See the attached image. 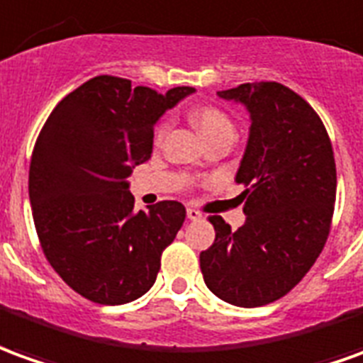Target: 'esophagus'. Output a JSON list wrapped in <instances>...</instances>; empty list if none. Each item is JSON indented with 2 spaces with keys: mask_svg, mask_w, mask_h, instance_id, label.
Instances as JSON below:
<instances>
[{
  "mask_svg": "<svg viewBox=\"0 0 363 363\" xmlns=\"http://www.w3.org/2000/svg\"><path fill=\"white\" fill-rule=\"evenodd\" d=\"M201 217H203L201 213H199L197 209H194V207H189V209H187V218H189V220H199Z\"/></svg>",
  "mask_w": 363,
  "mask_h": 363,
  "instance_id": "esophagus-1",
  "label": "esophagus"
}]
</instances>
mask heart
I'll return each mask as SVG.
<instances>
[{"label":"heart","mask_w":363,"mask_h":363,"mask_svg":"<svg viewBox=\"0 0 363 363\" xmlns=\"http://www.w3.org/2000/svg\"><path fill=\"white\" fill-rule=\"evenodd\" d=\"M191 119H194V125L201 133L205 140L211 138V136L218 135V133H227V130L233 133V123H230V119L223 111L215 109V107H201V109H197ZM162 133H164V127L158 128L156 136L160 138Z\"/></svg>","instance_id":"obj_1"}]
</instances>
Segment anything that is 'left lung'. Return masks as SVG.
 Returning a JSON list of instances; mask_svg holds the SVG:
<instances>
[{"label": "left lung", "instance_id": "obj_1", "mask_svg": "<svg viewBox=\"0 0 363 363\" xmlns=\"http://www.w3.org/2000/svg\"><path fill=\"white\" fill-rule=\"evenodd\" d=\"M246 107L250 130L236 182L246 220L230 230L211 215L215 242L201 252L205 285L236 307H262L289 293L326 242L336 199L330 138L315 109L276 82L217 91Z\"/></svg>", "mask_w": 363, "mask_h": 363}]
</instances>
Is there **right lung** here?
Segmentation results:
<instances>
[{
	"label": "right lung",
	"mask_w": 363,
	"mask_h": 363,
	"mask_svg": "<svg viewBox=\"0 0 363 363\" xmlns=\"http://www.w3.org/2000/svg\"><path fill=\"white\" fill-rule=\"evenodd\" d=\"M191 94L194 87L158 94L97 76L46 119L30 158L33 218L46 259L82 297L125 305L156 281L186 207L160 201L135 211L128 176L150 158L154 125Z\"/></svg>",
	"instance_id": "obj_1"
}]
</instances>
